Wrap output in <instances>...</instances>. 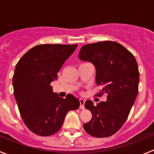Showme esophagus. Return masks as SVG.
Here are the masks:
<instances>
[{
  "label": "esophagus",
  "instance_id": "1",
  "mask_svg": "<svg viewBox=\"0 0 154 154\" xmlns=\"http://www.w3.org/2000/svg\"><path fill=\"white\" fill-rule=\"evenodd\" d=\"M85 100L83 99H79V103H80V106L79 108L81 109H85V106H84V104H85Z\"/></svg>",
  "mask_w": 154,
  "mask_h": 154
}]
</instances>
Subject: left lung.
I'll use <instances>...</instances> for the list:
<instances>
[{"label":"left lung","mask_w":154,"mask_h":154,"mask_svg":"<svg viewBox=\"0 0 154 154\" xmlns=\"http://www.w3.org/2000/svg\"><path fill=\"white\" fill-rule=\"evenodd\" d=\"M79 58L95 65L96 84L103 87L97 96L107 94L106 101L96 105L91 100L85 103L92 117L83 124L84 130L94 137H110L124 124L138 94L137 60L126 48L112 41L82 46Z\"/></svg>","instance_id":"8db88e82"}]
</instances>
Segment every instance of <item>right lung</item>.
Segmentation results:
<instances>
[{"label": "right lung", "instance_id": "right-lung-1", "mask_svg": "<svg viewBox=\"0 0 154 154\" xmlns=\"http://www.w3.org/2000/svg\"><path fill=\"white\" fill-rule=\"evenodd\" d=\"M78 45L45 44L31 48L18 61L13 75L14 96L24 124L42 137L60 130L65 116L80 103L68 94L65 99L52 92L51 82Z\"/></svg>", "mask_w": 154, "mask_h": 154}]
</instances>
